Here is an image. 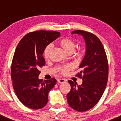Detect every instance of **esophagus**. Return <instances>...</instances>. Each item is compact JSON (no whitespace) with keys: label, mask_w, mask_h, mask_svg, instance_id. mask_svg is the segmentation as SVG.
<instances>
[{"label":"esophagus","mask_w":121,"mask_h":121,"mask_svg":"<svg viewBox=\"0 0 121 121\" xmlns=\"http://www.w3.org/2000/svg\"><path fill=\"white\" fill-rule=\"evenodd\" d=\"M66 79H62V78H61V79H58V83H64V82H66Z\"/></svg>","instance_id":"34e87169"}]
</instances>
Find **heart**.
<instances>
[{
  "mask_svg": "<svg viewBox=\"0 0 121 121\" xmlns=\"http://www.w3.org/2000/svg\"><path fill=\"white\" fill-rule=\"evenodd\" d=\"M59 45L63 49L64 51L67 53L68 54H71L76 48V42L73 40L69 38L62 39L59 42ZM51 46L48 45V46L47 47V48H45V51H44V53H43L44 58L46 60H49L50 54H51ZM69 68L70 67L65 68L64 69H63L61 72H62V73H66Z\"/></svg>",
  "mask_w": 121,
  "mask_h": 121,
  "instance_id": "1",
  "label": "heart"
}]
</instances>
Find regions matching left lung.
Wrapping results in <instances>:
<instances>
[{"label": "left lung", "mask_w": 121, "mask_h": 121, "mask_svg": "<svg viewBox=\"0 0 121 121\" xmlns=\"http://www.w3.org/2000/svg\"><path fill=\"white\" fill-rule=\"evenodd\" d=\"M73 34L82 35L86 45V53L79 65L82 75V84L68 81L71 90L67 94L69 105L78 111H86L98 103L103 94L108 78V64L104 48L101 41L94 34L87 31L76 30Z\"/></svg>", "instance_id": "8db88e82"}]
</instances>
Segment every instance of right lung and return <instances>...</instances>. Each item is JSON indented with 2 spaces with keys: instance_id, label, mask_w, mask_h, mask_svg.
<instances>
[{
  "instance_id": "1",
  "label": "right lung",
  "mask_w": 121,
  "mask_h": 121,
  "mask_svg": "<svg viewBox=\"0 0 121 121\" xmlns=\"http://www.w3.org/2000/svg\"><path fill=\"white\" fill-rule=\"evenodd\" d=\"M60 35L59 32L52 31L29 32L21 39L16 48L11 76L15 93L26 107L40 109L48 102V93L56 80L39 79V69L45 64L43 56L45 48Z\"/></svg>"
}]
</instances>
